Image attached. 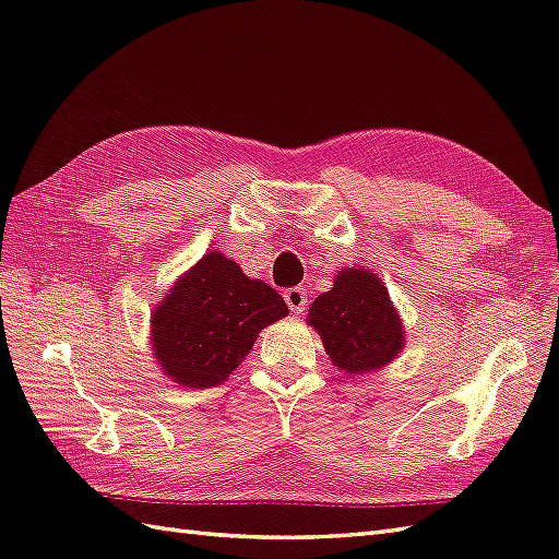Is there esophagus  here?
Listing matches in <instances>:
<instances>
[{
	"label": "esophagus",
	"mask_w": 559,
	"mask_h": 559,
	"mask_svg": "<svg viewBox=\"0 0 559 559\" xmlns=\"http://www.w3.org/2000/svg\"><path fill=\"white\" fill-rule=\"evenodd\" d=\"M284 301H287L289 310L296 312V316H301L308 306V292L304 287H292L284 292Z\"/></svg>",
	"instance_id": "34e87169"
}]
</instances>
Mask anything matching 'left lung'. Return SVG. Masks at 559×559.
<instances>
[{
  "label": "left lung",
  "mask_w": 559,
  "mask_h": 559,
  "mask_svg": "<svg viewBox=\"0 0 559 559\" xmlns=\"http://www.w3.org/2000/svg\"><path fill=\"white\" fill-rule=\"evenodd\" d=\"M308 324L320 334L336 370L348 377L382 370L405 346L386 284L367 267L338 270L332 289L312 301Z\"/></svg>",
  "instance_id": "left-lung-1"
}]
</instances>
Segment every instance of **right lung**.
<instances>
[{
  "label": "right lung",
  "instance_id": "obj_1",
  "mask_svg": "<svg viewBox=\"0 0 559 559\" xmlns=\"http://www.w3.org/2000/svg\"><path fill=\"white\" fill-rule=\"evenodd\" d=\"M287 316V304L267 282L209 251L152 312L154 358L175 384L211 389L237 370L267 324Z\"/></svg>",
  "mask_w": 559,
  "mask_h": 559
}]
</instances>
